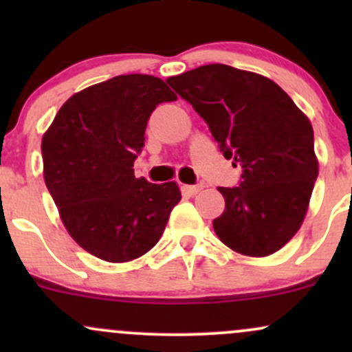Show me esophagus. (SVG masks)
I'll list each match as a JSON object with an SVG mask.
<instances>
[{"instance_id": "esophagus-1", "label": "esophagus", "mask_w": 352, "mask_h": 352, "mask_svg": "<svg viewBox=\"0 0 352 352\" xmlns=\"http://www.w3.org/2000/svg\"><path fill=\"white\" fill-rule=\"evenodd\" d=\"M201 188H204V184H199V185H184V187H182V192H184L185 195H197V193H199Z\"/></svg>"}]
</instances>
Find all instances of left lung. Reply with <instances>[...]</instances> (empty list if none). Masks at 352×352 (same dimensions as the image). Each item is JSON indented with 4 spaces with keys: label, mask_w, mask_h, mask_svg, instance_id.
<instances>
[{
    "label": "left lung",
    "mask_w": 352,
    "mask_h": 352,
    "mask_svg": "<svg viewBox=\"0 0 352 352\" xmlns=\"http://www.w3.org/2000/svg\"><path fill=\"white\" fill-rule=\"evenodd\" d=\"M208 124L227 159L243 168L238 187H218L225 210L213 230L245 256H268L305 220L318 157L309 119L272 79L227 64H207L167 79Z\"/></svg>",
    "instance_id": "left-lung-1"
}]
</instances>
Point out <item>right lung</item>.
<instances>
[{
	"label": "right lung",
	"instance_id": "right-lung-1",
	"mask_svg": "<svg viewBox=\"0 0 352 352\" xmlns=\"http://www.w3.org/2000/svg\"><path fill=\"white\" fill-rule=\"evenodd\" d=\"M175 99L159 78L116 76L71 96L43 135L44 182L60 220L100 260L125 263L152 250L182 199L175 182L148 184L132 168L152 111Z\"/></svg>",
	"mask_w": 352,
	"mask_h": 352
}]
</instances>
